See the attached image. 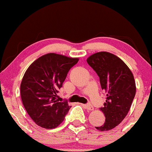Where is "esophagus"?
Listing matches in <instances>:
<instances>
[{"label": "esophagus", "instance_id": "esophagus-1", "mask_svg": "<svg viewBox=\"0 0 152 152\" xmlns=\"http://www.w3.org/2000/svg\"><path fill=\"white\" fill-rule=\"evenodd\" d=\"M83 106L88 110H90V111L94 110V108H93V106L91 104H83Z\"/></svg>", "mask_w": 152, "mask_h": 152}]
</instances>
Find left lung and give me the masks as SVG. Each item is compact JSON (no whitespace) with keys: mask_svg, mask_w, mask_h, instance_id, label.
Segmentation results:
<instances>
[{"mask_svg":"<svg viewBox=\"0 0 152 152\" xmlns=\"http://www.w3.org/2000/svg\"><path fill=\"white\" fill-rule=\"evenodd\" d=\"M87 62L96 72L102 90L107 93L104 106L100 108L105 123L95 128L110 130L120 124L130 110L136 90L134 75L122 59L108 52L92 54Z\"/></svg>","mask_w":152,"mask_h":152,"instance_id":"obj_1","label":"left lung"}]
</instances>
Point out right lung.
<instances>
[{
	"mask_svg": "<svg viewBox=\"0 0 152 152\" xmlns=\"http://www.w3.org/2000/svg\"><path fill=\"white\" fill-rule=\"evenodd\" d=\"M79 61L56 53L46 54L26 69L21 83V98L23 106L32 120L47 129L62 124L70 106L67 102L57 100L67 72Z\"/></svg>",
	"mask_w": 152,
	"mask_h": 152,
	"instance_id": "obj_1",
	"label": "right lung"
}]
</instances>
